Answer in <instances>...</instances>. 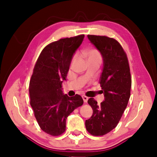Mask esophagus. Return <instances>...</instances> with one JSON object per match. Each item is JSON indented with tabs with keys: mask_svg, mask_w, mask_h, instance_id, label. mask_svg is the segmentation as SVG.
<instances>
[{
	"mask_svg": "<svg viewBox=\"0 0 157 157\" xmlns=\"http://www.w3.org/2000/svg\"><path fill=\"white\" fill-rule=\"evenodd\" d=\"M82 98H83V101H84L85 103H86L88 101L89 97H87V96H82Z\"/></svg>",
	"mask_w": 157,
	"mask_h": 157,
	"instance_id": "34e87169",
	"label": "esophagus"
}]
</instances>
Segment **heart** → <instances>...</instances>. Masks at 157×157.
<instances>
[{
	"label": "heart",
	"mask_w": 157,
	"mask_h": 157,
	"mask_svg": "<svg viewBox=\"0 0 157 157\" xmlns=\"http://www.w3.org/2000/svg\"><path fill=\"white\" fill-rule=\"evenodd\" d=\"M85 55L88 59V60L96 59H101V56H100L99 53H98L96 50H95V49H92V50L89 51L86 53ZM75 59H76V56L74 57V59H73V61H74Z\"/></svg>",
	"instance_id": "b5f03b06"
}]
</instances>
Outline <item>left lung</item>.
Returning a JSON list of instances; mask_svg holds the SVG:
<instances>
[{
	"mask_svg": "<svg viewBox=\"0 0 157 157\" xmlns=\"http://www.w3.org/2000/svg\"><path fill=\"white\" fill-rule=\"evenodd\" d=\"M87 36L103 59L99 83L104 101L98 104L93 98L88 100L93 114L85 125L91 134L103 136L117 126L127 106L132 87L130 68L126 53L117 40L107 36Z\"/></svg>",
	"mask_w": 157,
	"mask_h": 157,
	"instance_id": "obj_1",
	"label": "left lung"
}]
</instances>
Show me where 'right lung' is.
<instances>
[{"label":"right lung","instance_id":"1","mask_svg":"<svg viewBox=\"0 0 157 157\" xmlns=\"http://www.w3.org/2000/svg\"><path fill=\"white\" fill-rule=\"evenodd\" d=\"M83 38L84 35H79L48 44L34 66L29 83L30 104L40 128L51 136L63 134L67 117L83 104L80 95L63 94L61 86Z\"/></svg>","mask_w":157,"mask_h":157}]
</instances>
